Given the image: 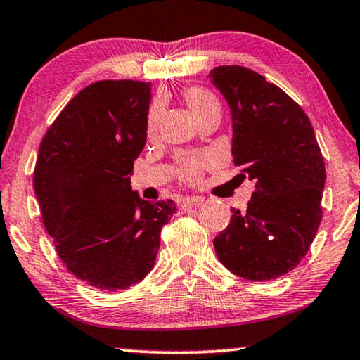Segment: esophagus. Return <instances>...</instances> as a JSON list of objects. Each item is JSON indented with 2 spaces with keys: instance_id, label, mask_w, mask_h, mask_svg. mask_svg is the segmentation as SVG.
<instances>
[{
  "instance_id": "obj_1",
  "label": "esophagus",
  "mask_w": 360,
  "mask_h": 360,
  "mask_svg": "<svg viewBox=\"0 0 360 360\" xmlns=\"http://www.w3.org/2000/svg\"><path fill=\"white\" fill-rule=\"evenodd\" d=\"M203 203V198H200V196H193V198H185L181 201L180 208L181 210H190V208H195V206H198Z\"/></svg>"
}]
</instances>
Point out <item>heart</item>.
<instances>
[{
	"mask_svg": "<svg viewBox=\"0 0 360 360\" xmlns=\"http://www.w3.org/2000/svg\"><path fill=\"white\" fill-rule=\"evenodd\" d=\"M184 98L186 105L190 106V110L193 111L196 120L201 116L208 115L210 111L216 110V108H221L218 98H216L213 93L206 90V88L201 86H191L186 88L184 91ZM160 117V103L155 101L152 103L149 115H147V132L152 134L155 132L157 124H159ZM211 165V159L208 155H184L180 157L179 167H176V174L185 184L188 185H196L200 184L201 179H203L205 170Z\"/></svg>",
	"mask_w": 360,
	"mask_h": 360,
	"instance_id": "1",
	"label": "heart"
}]
</instances>
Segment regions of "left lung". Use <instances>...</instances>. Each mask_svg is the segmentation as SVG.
Instances as JSON below:
<instances>
[{
    "label": "left lung",
    "mask_w": 360,
    "mask_h": 360,
    "mask_svg": "<svg viewBox=\"0 0 360 360\" xmlns=\"http://www.w3.org/2000/svg\"><path fill=\"white\" fill-rule=\"evenodd\" d=\"M210 77L233 115L234 165L255 181L248 210H233L214 238L216 255L245 280L278 278L307 255L321 224V149L302 106L257 72L221 65Z\"/></svg>",
    "instance_id": "8db88e82"
}]
</instances>
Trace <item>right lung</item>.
Wrapping results in <instances>:
<instances>
[{"mask_svg":"<svg viewBox=\"0 0 360 360\" xmlns=\"http://www.w3.org/2000/svg\"><path fill=\"white\" fill-rule=\"evenodd\" d=\"M150 83L101 80L68 101L42 137L34 190L65 267L95 288L117 292L155 264L162 226L176 206L131 188L146 146Z\"/></svg>","mask_w":360,"mask_h":360,"instance_id":"obj_1","label":"right lung"}]
</instances>
